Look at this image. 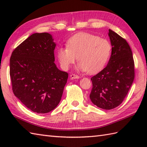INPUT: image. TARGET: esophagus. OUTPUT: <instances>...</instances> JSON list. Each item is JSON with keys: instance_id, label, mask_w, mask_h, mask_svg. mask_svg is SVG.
Wrapping results in <instances>:
<instances>
[{"instance_id": "1", "label": "esophagus", "mask_w": 147, "mask_h": 147, "mask_svg": "<svg viewBox=\"0 0 147 147\" xmlns=\"http://www.w3.org/2000/svg\"><path fill=\"white\" fill-rule=\"evenodd\" d=\"M70 77H71V80L79 79L80 78V76L78 75H77V74H71L70 75Z\"/></svg>"}]
</instances>
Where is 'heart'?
Segmentation results:
<instances>
[{"label": "heart", "instance_id": "obj_1", "mask_svg": "<svg viewBox=\"0 0 147 147\" xmlns=\"http://www.w3.org/2000/svg\"><path fill=\"white\" fill-rule=\"evenodd\" d=\"M112 45L107 40L91 33H79L68 40L66 48H59L57 55L61 66L67 69L78 61L79 69L95 74L104 67L111 56Z\"/></svg>", "mask_w": 147, "mask_h": 147}]
</instances>
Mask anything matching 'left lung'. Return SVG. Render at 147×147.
<instances>
[{
  "instance_id": "1",
  "label": "left lung",
  "mask_w": 147,
  "mask_h": 147,
  "mask_svg": "<svg viewBox=\"0 0 147 147\" xmlns=\"http://www.w3.org/2000/svg\"><path fill=\"white\" fill-rule=\"evenodd\" d=\"M109 32L112 46L111 58L107 66L91 78L90 95L93 104L105 110L123 102L135 78V62L128 43L112 30Z\"/></svg>"
}]
</instances>
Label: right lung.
<instances>
[{
    "mask_svg": "<svg viewBox=\"0 0 147 147\" xmlns=\"http://www.w3.org/2000/svg\"><path fill=\"white\" fill-rule=\"evenodd\" d=\"M55 43L48 33H34L16 48L10 58L14 95L34 112L52 111L60 102L68 74L54 63Z\"/></svg>",
    "mask_w": 147,
    "mask_h": 147,
    "instance_id": "1",
    "label": "right lung"
}]
</instances>
